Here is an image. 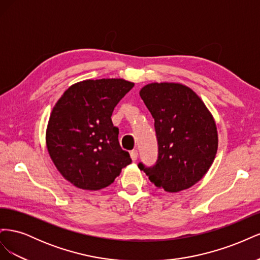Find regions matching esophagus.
I'll return each mask as SVG.
<instances>
[{"label": "esophagus", "mask_w": 260, "mask_h": 260, "mask_svg": "<svg viewBox=\"0 0 260 260\" xmlns=\"http://www.w3.org/2000/svg\"><path fill=\"white\" fill-rule=\"evenodd\" d=\"M130 156H131V159L133 161H136L138 159V151H137V149H135V151H132L130 153Z\"/></svg>", "instance_id": "34e87169"}]
</instances>
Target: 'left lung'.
I'll use <instances>...</instances> for the list:
<instances>
[{
	"label": "left lung",
	"instance_id": "left-lung-1",
	"mask_svg": "<svg viewBox=\"0 0 260 260\" xmlns=\"http://www.w3.org/2000/svg\"><path fill=\"white\" fill-rule=\"evenodd\" d=\"M140 96L154 118L156 162H139L149 181L167 192L191 187L205 176L218 148L214 118L202 100L180 83H151Z\"/></svg>",
	"mask_w": 260,
	"mask_h": 260
}]
</instances>
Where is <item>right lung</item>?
I'll use <instances>...</instances> for the list:
<instances>
[{
    "label": "right lung",
    "instance_id": "obj_1",
    "mask_svg": "<svg viewBox=\"0 0 260 260\" xmlns=\"http://www.w3.org/2000/svg\"><path fill=\"white\" fill-rule=\"evenodd\" d=\"M133 86L123 79L85 80L70 86L54 106L46 146L58 171L75 186L101 190L131 164L111 117Z\"/></svg>",
    "mask_w": 260,
    "mask_h": 260
}]
</instances>
